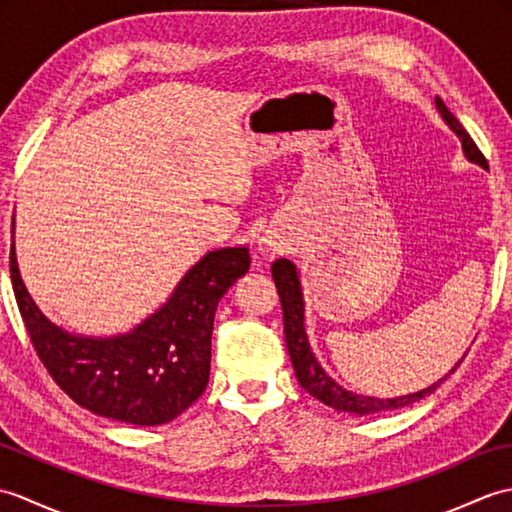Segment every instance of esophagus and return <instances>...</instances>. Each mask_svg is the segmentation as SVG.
Here are the masks:
<instances>
[{
    "mask_svg": "<svg viewBox=\"0 0 512 512\" xmlns=\"http://www.w3.org/2000/svg\"><path fill=\"white\" fill-rule=\"evenodd\" d=\"M259 250H262V255L273 257L277 250H281V246L279 242H275V239H262V242H259Z\"/></svg>",
    "mask_w": 512,
    "mask_h": 512,
    "instance_id": "obj_1",
    "label": "esophagus"
}]
</instances>
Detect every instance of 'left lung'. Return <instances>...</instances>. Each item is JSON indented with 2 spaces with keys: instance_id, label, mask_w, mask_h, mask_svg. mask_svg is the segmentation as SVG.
<instances>
[{
  "instance_id": "left-lung-1",
  "label": "left lung",
  "mask_w": 512,
  "mask_h": 512,
  "mask_svg": "<svg viewBox=\"0 0 512 512\" xmlns=\"http://www.w3.org/2000/svg\"><path fill=\"white\" fill-rule=\"evenodd\" d=\"M436 105H438V110H440L444 121H447L453 132L460 136L466 158L473 162H480L482 167L488 169L486 158L480 151V147L475 145L471 134L466 132L458 118L449 112V107L442 103V99H436ZM273 279H275V286L279 292L281 310H284L286 345H288L292 367H295L297 380L310 396L321 400L323 405L334 407L339 411L361 413V416L363 413L398 409V407L409 405V402H416V400L424 398L427 394H433V391L442 385V380H447V376H444L438 380V383H433L431 387L422 389V391H416V394H409L402 398H387V400L372 398V396H356V394H352V391H345L341 385H336L334 380L323 372V367L317 363V358H314L310 345H308V336H306V330H303V299H301V286H299L295 264L288 262V259H277V262L273 264ZM455 367L451 369V372H455Z\"/></svg>"
}]
</instances>
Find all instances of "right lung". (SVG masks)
<instances>
[{"label": "right lung", "mask_w": 512, "mask_h": 512, "mask_svg": "<svg viewBox=\"0 0 512 512\" xmlns=\"http://www.w3.org/2000/svg\"><path fill=\"white\" fill-rule=\"evenodd\" d=\"M248 266V248L213 250L184 275L165 306L134 332L85 339L43 317L19 277L10 246L17 308L54 383L96 416L140 427L165 424L202 396L211 372L217 303Z\"/></svg>", "instance_id": "add662e5"}]
</instances>
